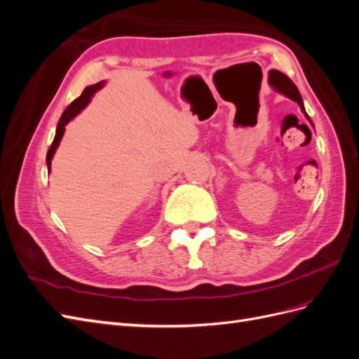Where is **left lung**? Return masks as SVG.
<instances>
[{"instance_id": "1", "label": "left lung", "mask_w": 359, "mask_h": 359, "mask_svg": "<svg viewBox=\"0 0 359 359\" xmlns=\"http://www.w3.org/2000/svg\"><path fill=\"white\" fill-rule=\"evenodd\" d=\"M268 81H269L271 86H273V88H274L276 91H278V93H281L283 95L289 97L290 100L297 102V103L299 104L301 109H302L304 115H306L307 119L310 121V116L307 115L306 109H304V103H302L301 94H299V91H298V88H297V85L293 83L285 73H281V72H278V70H271V72H269V76H268ZM310 123H311V121H310Z\"/></svg>"}]
</instances>
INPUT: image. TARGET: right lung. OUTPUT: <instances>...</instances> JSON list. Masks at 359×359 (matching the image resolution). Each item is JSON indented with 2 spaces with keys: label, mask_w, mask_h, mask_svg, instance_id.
<instances>
[{
  "label": "right lung",
  "mask_w": 359,
  "mask_h": 359,
  "mask_svg": "<svg viewBox=\"0 0 359 359\" xmlns=\"http://www.w3.org/2000/svg\"><path fill=\"white\" fill-rule=\"evenodd\" d=\"M103 83H104V81H102V82H99V83L90 85V86H86V88L83 90V93L78 97V99L73 100V102L67 106V109L62 112V115H61V118H60V123H58V126H57L55 137H53V142H52V145H50V148H49V151H48V154H46V163H48V170H49V172H50V161H52V157H53V154H55V151H57V148H58V145H60V142H61L64 132H66V126L69 124V121H72V119L83 109V107H85L86 104L90 103L93 94H94L95 91H99V90L102 88V86H103Z\"/></svg>",
  "instance_id": "obj_1"
}]
</instances>
